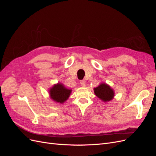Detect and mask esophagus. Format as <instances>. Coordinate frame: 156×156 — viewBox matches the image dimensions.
Listing matches in <instances>:
<instances>
[{
  "label": "esophagus",
  "mask_w": 156,
  "mask_h": 156,
  "mask_svg": "<svg viewBox=\"0 0 156 156\" xmlns=\"http://www.w3.org/2000/svg\"><path fill=\"white\" fill-rule=\"evenodd\" d=\"M80 84H81V85L83 87H84L86 86L85 81H84V80H82V81H80Z\"/></svg>",
  "instance_id": "esophagus-1"
}]
</instances>
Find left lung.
I'll list each match as a JSON object with an SVG mask.
<instances>
[{
  "label": "left lung",
  "mask_w": 156,
  "mask_h": 156,
  "mask_svg": "<svg viewBox=\"0 0 156 156\" xmlns=\"http://www.w3.org/2000/svg\"><path fill=\"white\" fill-rule=\"evenodd\" d=\"M94 91L96 96L103 102L110 101L115 97V90L105 83H101L94 88Z\"/></svg>",
  "instance_id": "left-lung-1"
}]
</instances>
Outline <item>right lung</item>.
Here are the masks:
<instances>
[{
    "label": "right lung",
    "instance_id": "right-lung-1",
    "mask_svg": "<svg viewBox=\"0 0 156 156\" xmlns=\"http://www.w3.org/2000/svg\"><path fill=\"white\" fill-rule=\"evenodd\" d=\"M72 92V89L66 88L61 83L55 84L49 90V96L51 100L61 104H62L68 100Z\"/></svg>",
    "mask_w": 156,
    "mask_h": 156
}]
</instances>
